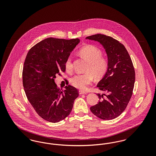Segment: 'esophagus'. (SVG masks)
<instances>
[{"label":"esophagus","mask_w":156,"mask_h":156,"mask_svg":"<svg viewBox=\"0 0 156 156\" xmlns=\"http://www.w3.org/2000/svg\"><path fill=\"white\" fill-rule=\"evenodd\" d=\"M79 93H80V95H82V94H87V92L83 91V90H79Z\"/></svg>","instance_id":"esophagus-1"}]
</instances>
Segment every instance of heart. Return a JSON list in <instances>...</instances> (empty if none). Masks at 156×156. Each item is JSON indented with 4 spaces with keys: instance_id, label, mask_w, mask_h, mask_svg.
<instances>
[{
    "instance_id": "1",
    "label": "heart",
    "mask_w": 156,
    "mask_h": 156,
    "mask_svg": "<svg viewBox=\"0 0 156 156\" xmlns=\"http://www.w3.org/2000/svg\"><path fill=\"white\" fill-rule=\"evenodd\" d=\"M79 54L88 62L86 71L84 74L75 75L70 82L73 86L78 89L85 90L90 85L94 79V76L99 78L104 75L108 68V61L102 56V51L94 45H87L79 51ZM65 66L67 70L72 69V59L71 57L67 58Z\"/></svg>"
}]
</instances>
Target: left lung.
Returning <instances> with one entry per match:
<instances>
[{"label": "left lung", "instance_id": "8db88e82", "mask_svg": "<svg viewBox=\"0 0 156 156\" xmlns=\"http://www.w3.org/2000/svg\"><path fill=\"white\" fill-rule=\"evenodd\" d=\"M86 39L99 43L108 57V68L97 87L104 94H97L99 102L90 108L100 119L111 120L119 116L126 109L133 90L135 71L131 58L125 46L118 40L97 34Z\"/></svg>", "mask_w": 156, "mask_h": 156}]
</instances>
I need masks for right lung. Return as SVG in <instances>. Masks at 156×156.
I'll return each mask as SVG.
<instances>
[{
  "instance_id": "obj_1",
  "label": "right lung",
  "mask_w": 156,
  "mask_h": 156,
  "mask_svg": "<svg viewBox=\"0 0 156 156\" xmlns=\"http://www.w3.org/2000/svg\"><path fill=\"white\" fill-rule=\"evenodd\" d=\"M80 41L78 38H47L31 48L26 57L23 69L26 95L37 114L50 122L67 117L79 95L71 85L60 90L54 78L59 71H66V61Z\"/></svg>"
}]
</instances>
